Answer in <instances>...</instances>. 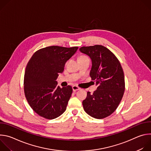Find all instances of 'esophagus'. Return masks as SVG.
Segmentation results:
<instances>
[{
	"label": "esophagus",
	"instance_id": "obj_1",
	"mask_svg": "<svg viewBox=\"0 0 151 151\" xmlns=\"http://www.w3.org/2000/svg\"><path fill=\"white\" fill-rule=\"evenodd\" d=\"M72 88H73V91H78V90L81 89L79 87H78V86H76V85H73V87H72Z\"/></svg>",
	"mask_w": 151,
	"mask_h": 151
}]
</instances>
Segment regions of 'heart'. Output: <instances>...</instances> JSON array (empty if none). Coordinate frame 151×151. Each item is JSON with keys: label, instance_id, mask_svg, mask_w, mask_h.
<instances>
[{"label": "heart", "instance_id": "heart-1", "mask_svg": "<svg viewBox=\"0 0 151 151\" xmlns=\"http://www.w3.org/2000/svg\"><path fill=\"white\" fill-rule=\"evenodd\" d=\"M87 58V57H86V56H83V55H82V56H81V57H79V58Z\"/></svg>", "mask_w": 151, "mask_h": 151}]
</instances>
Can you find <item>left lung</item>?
Returning <instances> with one entry per match:
<instances>
[{
  "label": "left lung",
  "instance_id": "obj_1",
  "mask_svg": "<svg viewBox=\"0 0 151 151\" xmlns=\"http://www.w3.org/2000/svg\"><path fill=\"white\" fill-rule=\"evenodd\" d=\"M79 50L91 58L90 75L97 85L93 94L88 92L83 100V109L94 118H104L116 109L123 97L125 80L122 68L116 56L105 47H82Z\"/></svg>",
  "mask_w": 151,
  "mask_h": 151
}]
</instances>
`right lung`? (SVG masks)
<instances>
[{
	"label": "right lung",
	"instance_id": "1",
	"mask_svg": "<svg viewBox=\"0 0 151 151\" xmlns=\"http://www.w3.org/2000/svg\"><path fill=\"white\" fill-rule=\"evenodd\" d=\"M78 49V47H48L35 52L28 62L24 94L32 109L39 116L52 119L66 111L73 90L70 85L60 88L56 79Z\"/></svg>",
	"mask_w": 151,
	"mask_h": 151
}]
</instances>
